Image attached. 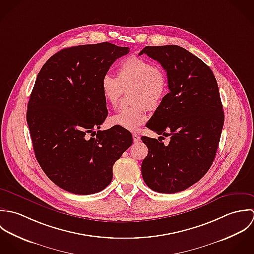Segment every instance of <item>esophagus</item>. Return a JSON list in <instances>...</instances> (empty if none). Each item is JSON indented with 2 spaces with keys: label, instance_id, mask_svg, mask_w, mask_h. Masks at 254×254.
<instances>
[{
  "label": "esophagus",
  "instance_id": "1",
  "mask_svg": "<svg viewBox=\"0 0 254 254\" xmlns=\"http://www.w3.org/2000/svg\"><path fill=\"white\" fill-rule=\"evenodd\" d=\"M132 139H133L134 143H137V142L140 141V136L138 134H136V133H133L132 134Z\"/></svg>",
  "mask_w": 254,
  "mask_h": 254
}]
</instances>
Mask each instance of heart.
I'll list each match as a JSON object with an SVG mask.
<instances>
[{
	"label": "heart",
	"mask_w": 254,
	"mask_h": 254,
	"mask_svg": "<svg viewBox=\"0 0 254 254\" xmlns=\"http://www.w3.org/2000/svg\"><path fill=\"white\" fill-rule=\"evenodd\" d=\"M169 89L166 70L148 60L129 57L117 68V76L105 74L102 77L101 92L104 100L116 107L124 92H128L132 104L119 110L109 118V124L130 131H136L147 119L146 111L156 110L164 101Z\"/></svg>",
	"instance_id": "1"
}]
</instances>
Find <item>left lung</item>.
<instances>
[{"label": "left lung", "mask_w": 254, "mask_h": 254, "mask_svg": "<svg viewBox=\"0 0 254 254\" xmlns=\"http://www.w3.org/2000/svg\"><path fill=\"white\" fill-rule=\"evenodd\" d=\"M146 54L167 71L170 92L146 127L162 140L142 136L148 155L142 178L154 191L175 193L197 183L210 169L224 126V111L216 78L202 61L177 45L146 46Z\"/></svg>", "instance_id": "8db88e82"}]
</instances>
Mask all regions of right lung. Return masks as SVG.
I'll use <instances>...</instances> for the list:
<instances>
[{"label":"right lung","mask_w":254,"mask_h":254,"mask_svg":"<svg viewBox=\"0 0 254 254\" xmlns=\"http://www.w3.org/2000/svg\"><path fill=\"white\" fill-rule=\"evenodd\" d=\"M128 49L109 42L65 48L37 75L26 114L35 157L68 192L87 195L107 188L115 162L132 144L131 133L120 127L96 132L108 116L102 77Z\"/></svg>","instance_id":"add662e5"}]
</instances>
